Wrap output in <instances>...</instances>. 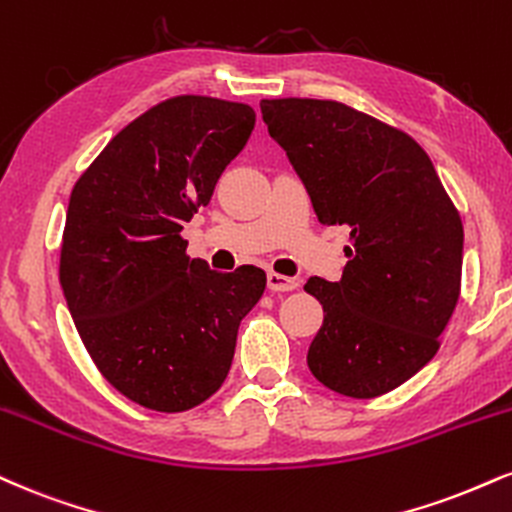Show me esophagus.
Instances as JSON below:
<instances>
[{"mask_svg": "<svg viewBox=\"0 0 512 512\" xmlns=\"http://www.w3.org/2000/svg\"><path fill=\"white\" fill-rule=\"evenodd\" d=\"M267 286H269V291H274V293H286V291H295V288H298V281L291 279V276L269 272Z\"/></svg>", "mask_w": 512, "mask_h": 512, "instance_id": "obj_1", "label": "esophagus"}]
</instances>
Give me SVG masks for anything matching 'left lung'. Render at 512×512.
I'll list each match as a JSON object with an SVG mask.
<instances>
[{
  "label": "left lung",
  "instance_id": "8db88e82",
  "mask_svg": "<svg viewBox=\"0 0 512 512\" xmlns=\"http://www.w3.org/2000/svg\"><path fill=\"white\" fill-rule=\"evenodd\" d=\"M260 109L317 219L350 229L341 279L305 283L324 307L307 367L343 396L389 393L436 355L458 303V209L403 131L329 100H262Z\"/></svg>",
  "mask_w": 512,
  "mask_h": 512
}]
</instances>
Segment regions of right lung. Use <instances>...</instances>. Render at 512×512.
Masks as SVG:
<instances>
[{
  "instance_id": "obj_1",
  "label": "right lung",
  "mask_w": 512,
  "mask_h": 512,
  "mask_svg": "<svg viewBox=\"0 0 512 512\" xmlns=\"http://www.w3.org/2000/svg\"><path fill=\"white\" fill-rule=\"evenodd\" d=\"M255 128L248 104L183 95L128 123L73 186L59 281L104 379L143 408L183 412L224 384L262 269L212 272L183 224Z\"/></svg>"
}]
</instances>
